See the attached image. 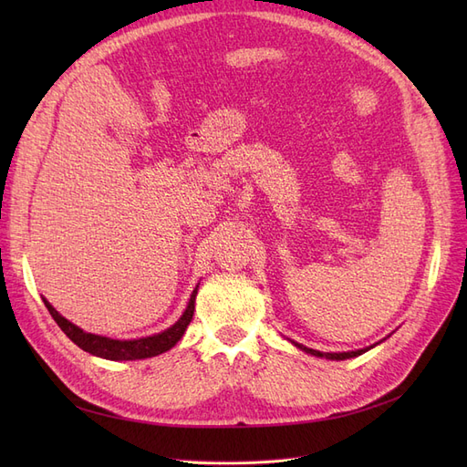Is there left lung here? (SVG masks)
Returning <instances> with one entry per match:
<instances>
[{
	"mask_svg": "<svg viewBox=\"0 0 467 467\" xmlns=\"http://www.w3.org/2000/svg\"><path fill=\"white\" fill-rule=\"evenodd\" d=\"M290 343H292L294 347H298L300 350L307 352V355H314V357H317V358H327V360H347V358H355V357L362 355V352L370 350V348H374L376 345H379V343H376V345H370V347H366V348H358V350H348V352H321V350L307 348V347H304V345H300V343H296V341H290Z\"/></svg>",
	"mask_w": 467,
	"mask_h": 467,
	"instance_id": "obj_1",
	"label": "left lung"
}]
</instances>
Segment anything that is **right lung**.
Returning a JSON list of instances; mask_svg holds the SVG:
<instances>
[{
    "instance_id": "right-lung-1",
    "label": "right lung",
    "mask_w": 467,
    "mask_h": 467,
    "mask_svg": "<svg viewBox=\"0 0 467 467\" xmlns=\"http://www.w3.org/2000/svg\"><path fill=\"white\" fill-rule=\"evenodd\" d=\"M196 292H199V285L192 290L189 304L185 307L182 316L161 333H155L150 337H140V338H110V337H103V335H95V333H86L78 325H74L72 321H67L64 316H60L56 312L54 306L42 298L45 306L48 307L50 316L54 317V321L58 323V327L72 338V341L83 348L86 352L93 357H101L107 360H140V358H151L158 357L161 352L173 348L181 337L185 335L189 323L192 319L194 314V300H196Z\"/></svg>"
}]
</instances>
